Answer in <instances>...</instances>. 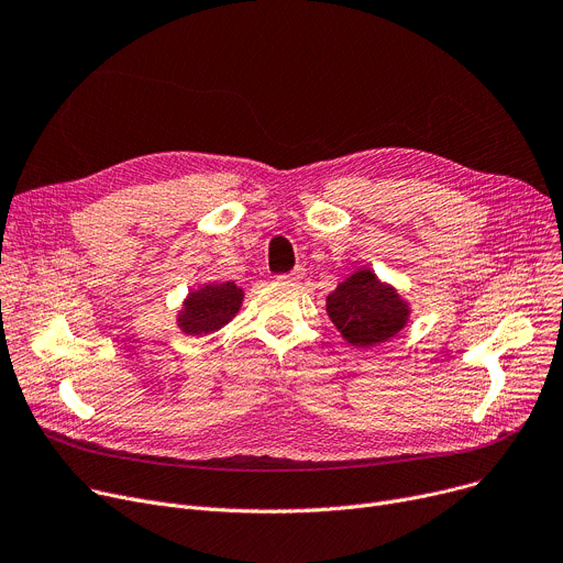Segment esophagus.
<instances>
[{"instance_id":"obj_1","label":"esophagus","mask_w":563,"mask_h":563,"mask_svg":"<svg viewBox=\"0 0 563 563\" xmlns=\"http://www.w3.org/2000/svg\"><path fill=\"white\" fill-rule=\"evenodd\" d=\"M303 269H294V272H289V274H283V276H278L276 280L278 283H287V285H296V283H301L303 280Z\"/></svg>"}]
</instances>
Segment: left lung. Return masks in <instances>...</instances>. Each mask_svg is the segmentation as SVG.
<instances>
[{
    "label": "left lung",
    "mask_w": 563,
    "mask_h": 563,
    "mask_svg": "<svg viewBox=\"0 0 563 563\" xmlns=\"http://www.w3.org/2000/svg\"><path fill=\"white\" fill-rule=\"evenodd\" d=\"M325 312L351 346L376 349L407 325L411 306L376 272L360 267L328 294Z\"/></svg>",
    "instance_id": "obj_1"
}]
</instances>
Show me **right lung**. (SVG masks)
Masks as SVG:
<instances>
[{
  "instance_id": "1",
  "label": "right lung",
  "mask_w": 563,
  "mask_h": 563,
  "mask_svg": "<svg viewBox=\"0 0 563 563\" xmlns=\"http://www.w3.org/2000/svg\"><path fill=\"white\" fill-rule=\"evenodd\" d=\"M244 301V289L233 280L229 283H203L187 291L183 306L176 312V325L187 336H203L217 332L240 312Z\"/></svg>"
}]
</instances>
